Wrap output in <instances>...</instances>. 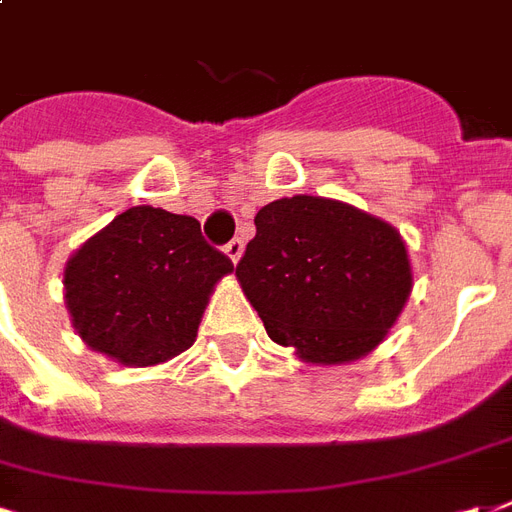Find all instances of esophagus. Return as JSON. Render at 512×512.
I'll use <instances>...</instances> for the list:
<instances>
[{"label":"esophagus","instance_id":"obj_1","mask_svg":"<svg viewBox=\"0 0 512 512\" xmlns=\"http://www.w3.org/2000/svg\"><path fill=\"white\" fill-rule=\"evenodd\" d=\"M225 252H228V257L233 263H239L241 255H244V239H230L228 244H225Z\"/></svg>","mask_w":512,"mask_h":512}]
</instances>
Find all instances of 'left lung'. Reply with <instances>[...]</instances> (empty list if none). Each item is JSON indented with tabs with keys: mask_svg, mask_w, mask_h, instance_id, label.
<instances>
[{
	"mask_svg": "<svg viewBox=\"0 0 512 512\" xmlns=\"http://www.w3.org/2000/svg\"><path fill=\"white\" fill-rule=\"evenodd\" d=\"M236 265L265 333L317 365L360 360L411 295V263L392 225L341 201L292 195L263 206Z\"/></svg>",
	"mask_w": 512,
	"mask_h": 512,
	"instance_id": "8db88e82",
	"label": "left lung"
}]
</instances>
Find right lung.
Wrapping results in <instances>:
<instances>
[{
  "label": "right lung",
  "instance_id": "obj_1",
  "mask_svg": "<svg viewBox=\"0 0 512 512\" xmlns=\"http://www.w3.org/2000/svg\"><path fill=\"white\" fill-rule=\"evenodd\" d=\"M228 255L187 214L134 206L66 263V308L93 351L123 365H158L193 346Z\"/></svg>",
  "mask_w": 512,
  "mask_h": 512
}]
</instances>
